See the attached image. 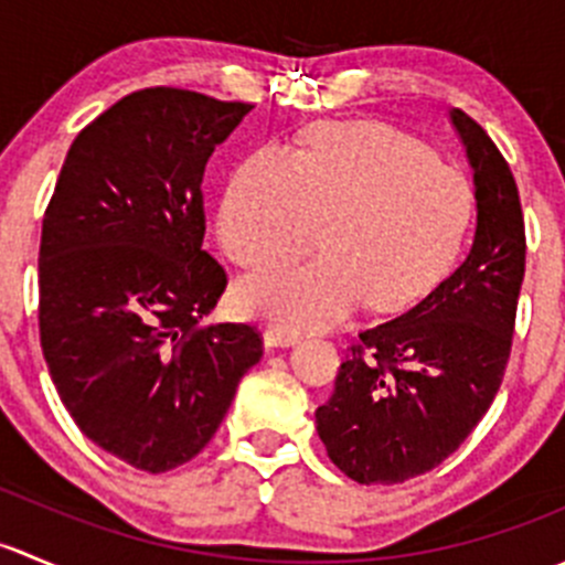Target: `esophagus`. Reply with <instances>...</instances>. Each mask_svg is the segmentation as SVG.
Listing matches in <instances>:
<instances>
[{
	"instance_id": "1",
	"label": "esophagus",
	"mask_w": 565,
	"mask_h": 565,
	"mask_svg": "<svg viewBox=\"0 0 565 565\" xmlns=\"http://www.w3.org/2000/svg\"><path fill=\"white\" fill-rule=\"evenodd\" d=\"M262 339H265V347H292L300 341V333L289 328H267Z\"/></svg>"
}]
</instances>
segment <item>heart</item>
<instances>
[{
    "label": "heart",
    "mask_w": 565,
    "mask_h": 565,
    "mask_svg": "<svg viewBox=\"0 0 565 565\" xmlns=\"http://www.w3.org/2000/svg\"><path fill=\"white\" fill-rule=\"evenodd\" d=\"M470 215L465 177L435 163L385 125H335L289 152L267 145L237 169L218 204V235L235 262L276 267L235 289L246 317L328 328L366 300L374 311L413 303L459 248Z\"/></svg>",
    "instance_id": "heart-1"
}]
</instances>
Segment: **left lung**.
I'll use <instances>...</instances> for the list:
<instances>
[{
    "label": "left lung",
    "mask_w": 565,
    "mask_h": 565,
    "mask_svg": "<svg viewBox=\"0 0 565 565\" xmlns=\"http://www.w3.org/2000/svg\"><path fill=\"white\" fill-rule=\"evenodd\" d=\"M476 185L465 262L402 317L363 330L317 407L319 440L358 483H402L451 457L503 383L525 278V221L509 163L451 108Z\"/></svg>",
    "instance_id": "8db88e82"
}]
</instances>
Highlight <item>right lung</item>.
I'll use <instances>...</instances> for the list:
<instances>
[{"label":"right lung","instance_id":"obj_1","mask_svg":"<svg viewBox=\"0 0 565 565\" xmlns=\"http://www.w3.org/2000/svg\"><path fill=\"white\" fill-rule=\"evenodd\" d=\"M250 104L125 95L73 139L40 235V347L78 429L136 470L213 440L262 358L254 328L202 324L226 289L204 241L202 177Z\"/></svg>","mask_w":565,"mask_h":565}]
</instances>
